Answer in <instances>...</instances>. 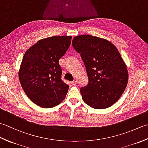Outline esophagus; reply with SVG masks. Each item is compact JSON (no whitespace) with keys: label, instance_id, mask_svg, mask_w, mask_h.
<instances>
[{"label":"esophagus","instance_id":"1","mask_svg":"<svg viewBox=\"0 0 148 148\" xmlns=\"http://www.w3.org/2000/svg\"><path fill=\"white\" fill-rule=\"evenodd\" d=\"M71 84L72 85H73V86H75V85H76V84H77V82L76 81H72V82H71Z\"/></svg>","mask_w":148,"mask_h":148}]
</instances>
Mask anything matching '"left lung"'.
Segmentation results:
<instances>
[{"mask_svg": "<svg viewBox=\"0 0 148 148\" xmlns=\"http://www.w3.org/2000/svg\"><path fill=\"white\" fill-rule=\"evenodd\" d=\"M72 45L85 65L88 83L81 88L83 101L96 109L108 108L120 98L126 88L127 66L114 45L90 35L75 37Z\"/></svg>", "mask_w": 148, "mask_h": 148, "instance_id": "left-lung-1", "label": "left lung"}]
</instances>
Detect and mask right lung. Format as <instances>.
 <instances>
[{"label":"right lung","mask_w":148,"mask_h":148,"mask_svg":"<svg viewBox=\"0 0 148 148\" xmlns=\"http://www.w3.org/2000/svg\"><path fill=\"white\" fill-rule=\"evenodd\" d=\"M71 39V36H53L39 40L23 56L19 72L21 87L41 108H53L67 95L69 86L62 80L58 62L69 49Z\"/></svg>","instance_id":"obj_1"}]
</instances>
